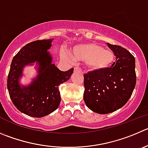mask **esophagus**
Listing matches in <instances>:
<instances>
[{"mask_svg": "<svg viewBox=\"0 0 148 148\" xmlns=\"http://www.w3.org/2000/svg\"><path fill=\"white\" fill-rule=\"evenodd\" d=\"M81 69L79 67H74V72H81Z\"/></svg>", "mask_w": 148, "mask_h": 148, "instance_id": "1", "label": "esophagus"}]
</instances>
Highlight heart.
I'll use <instances>...</instances> for the list:
<instances>
[{
    "mask_svg": "<svg viewBox=\"0 0 148 148\" xmlns=\"http://www.w3.org/2000/svg\"><path fill=\"white\" fill-rule=\"evenodd\" d=\"M73 57L76 60L87 62L90 69L101 70L109 67L114 61V54L110 51L95 43H86L75 46Z\"/></svg>",
    "mask_w": 148,
    "mask_h": 148,
    "instance_id": "heart-1",
    "label": "heart"
}]
</instances>
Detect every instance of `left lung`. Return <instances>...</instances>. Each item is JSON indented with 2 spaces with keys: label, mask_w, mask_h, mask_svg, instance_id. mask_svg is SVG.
Masks as SVG:
<instances>
[{
  "label": "left lung",
  "mask_w": 148,
  "mask_h": 148,
  "mask_svg": "<svg viewBox=\"0 0 148 148\" xmlns=\"http://www.w3.org/2000/svg\"><path fill=\"white\" fill-rule=\"evenodd\" d=\"M115 56L110 67L84 74V99L95 112L107 114L120 109L132 96L136 85L135 59L121 46L107 43Z\"/></svg>",
  "instance_id": "left-lung-1"
}]
</instances>
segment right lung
Instances as JSON below:
<instances>
[{
    "mask_svg": "<svg viewBox=\"0 0 148 148\" xmlns=\"http://www.w3.org/2000/svg\"><path fill=\"white\" fill-rule=\"evenodd\" d=\"M53 39L38 40L27 43L12 60L7 88L14 106L20 112L41 118L54 112L61 101L59 86L70 79L73 68L61 71L52 64L49 50ZM36 62L39 74L28 86H21L19 78L25 65Z\"/></svg>",
    "mask_w": 148,
    "mask_h": 148,
    "instance_id": "right-lung-1",
    "label": "right lung"
}]
</instances>
